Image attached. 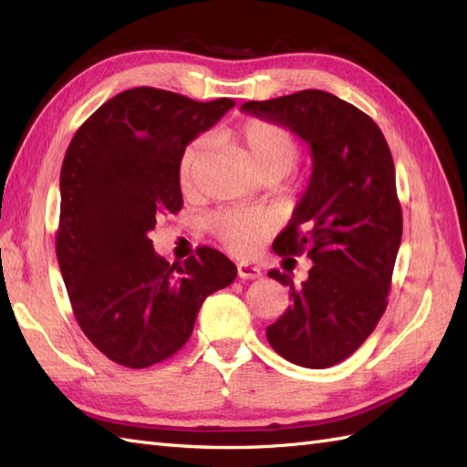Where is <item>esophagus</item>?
I'll list each match as a JSON object with an SVG mask.
<instances>
[{
	"label": "esophagus",
	"instance_id": "34e87169",
	"mask_svg": "<svg viewBox=\"0 0 467 467\" xmlns=\"http://www.w3.org/2000/svg\"><path fill=\"white\" fill-rule=\"evenodd\" d=\"M236 273H239L241 279H259L263 275L259 266H254L251 263H239L236 265Z\"/></svg>",
	"mask_w": 467,
	"mask_h": 467
}]
</instances>
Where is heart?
I'll return each mask as SVG.
<instances>
[{
    "label": "heart",
    "instance_id": "heart-1",
    "mask_svg": "<svg viewBox=\"0 0 467 467\" xmlns=\"http://www.w3.org/2000/svg\"><path fill=\"white\" fill-rule=\"evenodd\" d=\"M231 140L241 146L259 176H275L276 181L291 172L299 156V144L289 128L266 118H249L231 128ZM208 140L194 138L188 142L178 161V184L184 192H192L198 181V171L204 162ZM206 226L228 249L249 254L256 249L261 236L266 233V221L259 214L244 211H216L206 218Z\"/></svg>",
    "mask_w": 467,
    "mask_h": 467
}]
</instances>
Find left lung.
<instances>
[{
	"label": "left lung",
	"mask_w": 467,
	"mask_h": 467,
	"mask_svg": "<svg viewBox=\"0 0 467 467\" xmlns=\"http://www.w3.org/2000/svg\"><path fill=\"white\" fill-rule=\"evenodd\" d=\"M241 110L311 146V182L273 249L306 253L313 266L301 285L269 273L289 286L293 305L266 327V339L286 361L325 369L359 349L385 313L403 233L391 150L369 116L323 90L251 100Z\"/></svg>",
	"instance_id": "obj_1"
}]
</instances>
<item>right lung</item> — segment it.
I'll return each mask as SVG.
<instances>
[{"label": "right lung", "instance_id": "obj_1", "mask_svg": "<svg viewBox=\"0 0 467 467\" xmlns=\"http://www.w3.org/2000/svg\"><path fill=\"white\" fill-rule=\"evenodd\" d=\"M234 106L158 88L110 98L78 128L59 174L56 254L84 335L130 369L161 363L191 339L208 295L236 279L211 246L168 263L152 249L162 214L182 208L178 161L186 144Z\"/></svg>", "mask_w": 467, "mask_h": 467}]
</instances>
